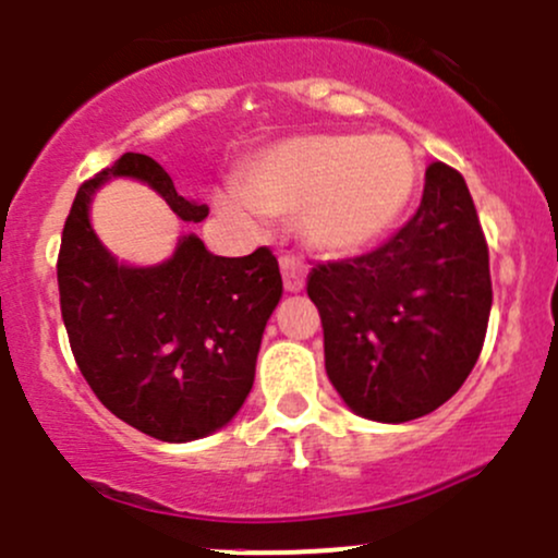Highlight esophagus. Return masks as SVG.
Segmentation results:
<instances>
[{
	"mask_svg": "<svg viewBox=\"0 0 558 558\" xmlns=\"http://www.w3.org/2000/svg\"><path fill=\"white\" fill-rule=\"evenodd\" d=\"M281 279H284L287 292H301L303 281H306V268H303L301 260L295 257H281Z\"/></svg>",
	"mask_w": 558,
	"mask_h": 558,
	"instance_id": "esophagus-1",
	"label": "esophagus"
}]
</instances>
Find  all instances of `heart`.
Masks as SVG:
<instances>
[{
	"instance_id": "1",
	"label": "heart",
	"mask_w": 558,
	"mask_h": 558,
	"mask_svg": "<svg viewBox=\"0 0 558 558\" xmlns=\"http://www.w3.org/2000/svg\"><path fill=\"white\" fill-rule=\"evenodd\" d=\"M417 190V162L396 135H303L257 151L239 192L217 208L239 225L295 219L303 246L323 257L368 250L396 228Z\"/></svg>"
}]
</instances>
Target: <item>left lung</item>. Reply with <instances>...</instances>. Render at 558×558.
<instances>
[{
	"label": "left lung",
	"instance_id": "left-lung-1",
	"mask_svg": "<svg viewBox=\"0 0 558 558\" xmlns=\"http://www.w3.org/2000/svg\"><path fill=\"white\" fill-rule=\"evenodd\" d=\"M325 372L355 415L407 423L442 407L483 350L488 246L461 173L428 165L415 217L379 250L312 268Z\"/></svg>",
	"mask_w": 558,
	"mask_h": 558
}]
</instances>
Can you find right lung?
<instances>
[{
    "mask_svg": "<svg viewBox=\"0 0 558 558\" xmlns=\"http://www.w3.org/2000/svg\"><path fill=\"white\" fill-rule=\"evenodd\" d=\"M110 179L143 181L184 222L208 214L146 154L126 151L81 186L57 266L75 363L94 396L137 432L162 442L208 437L233 421L255 383L281 298L279 263L266 246L217 257L195 233L162 263H121L92 228V201Z\"/></svg>",
    "mask_w": 558,
    "mask_h": 558,
    "instance_id": "obj_1",
    "label": "right lung"
}]
</instances>
